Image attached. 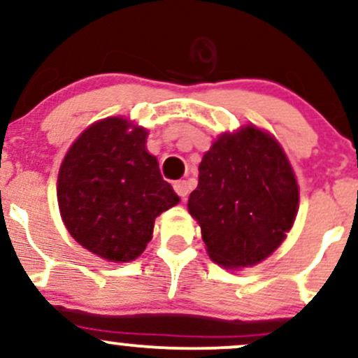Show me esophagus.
Returning <instances> with one entry per match:
<instances>
[{
  "instance_id": "34e87169",
  "label": "esophagus",
  "mask_w": 358,
  "mask_h": 358,
  "mask_svg": "<svg viewBox=\"0 0 358 358\" xmlns=\"http://www.w3.org/2000/svg\"><path fill=\"white\" fill-rule=\"evenodd\" d=\"M173 188H175V192L178 193L180 199H182V200H187L188 193H190V188H188V183L185 182V180H180V182H175Z\"/></svg>"
}]
</instances>
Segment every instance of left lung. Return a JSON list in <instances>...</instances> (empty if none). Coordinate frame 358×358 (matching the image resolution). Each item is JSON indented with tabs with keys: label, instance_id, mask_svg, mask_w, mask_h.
<instances>
[{
	"label": "left lung",
	"instance_id": "8db88e82",
	"mask_svg": "<svg viewBox=\"0 0 358 358\" xmlns=\"http://www.w3.org/2000/svg\"><path fill=\"white\" fill-rule=\"evenodd\" d=\"M188 212L212 261L248 268L276 250L296 219L299 190L285 151L256 126L224 133L203 155Z\"/></svg>",
	"mask_w": 358,
	"mask_h": 358
}]
</instances>
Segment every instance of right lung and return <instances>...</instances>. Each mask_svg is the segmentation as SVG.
<instances>
[{
    "instance_id": "right-lung-1",
    "label": "right lung",
    "mask_w": 358,
    "mask_h": 358,
    "mask_svg": "<svg viewBox=\"0 0 358 358\" xmlns=\"http://www.w3.org/2000/svg\"><path fill=\"white\" fill-rule=\"evenodd\" d=\"M148 131L122 117L89 126L65 155L57 199L82 248L113 262L141 256L155 219L180 202L146 151Z\"/></svg>"
}]
</instances>
